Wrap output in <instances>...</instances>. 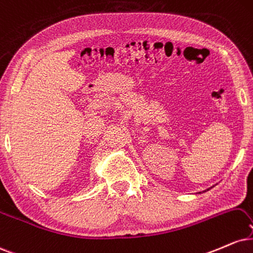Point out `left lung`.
I'll use <instances>...</instances> for the list:
<instances>
[{"mask_svg":"<svg viewBox=\"0 0 253 253\" xmlns=\"http://www.w3.org/2000/svg\"><path fill=\"white\" fill-rule=\"evenodd\" d=\"M207 191H209V189H207Z\"/></svg>","mask_w":253,"mask_h":253,"instance_id":"8db88e82","label":"left lung"}]
</instances>
